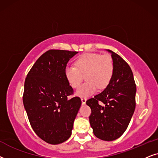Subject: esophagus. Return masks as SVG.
<instances>
[{
	"label": "esophagus",
	"mask_w": 158,
	"mask_h": 158,
	"mask_svg": "<svg viewBox=\"0 0 158 158\" xmlns=\"http://www.w3.org/2000/svg\"><path fill=\"white\" fill-rule=\"evenodd\" d=\"M81 102H82V104H85L86 103V101H87V99L85 98H81Z\"/></svg>",
	"instance_id": "1"
}]
</instances>
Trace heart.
Listing matches in <instances>:
<instances>
[{
  "mask_svg": "<svg viewBox=\"0 0 158 158\" xmlns=\"http://www.w3.org/2000/svg\"><path fill=\"white\" fill-rule=\"evenodd\" d=\"M114 64L110 55L86 53L78 58L75 66H66L65 76L71 87L77 88L85 77L86 82L77 91V95L87 98L99 88L105 89L112 79Z\"/></svg>",
  "mask_w": 158,
  "mask_h": 158,
  "instance_id": "1",
  "label": "heart"
}]
</instances>
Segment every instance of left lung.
Returning <instances> with one entry per match:
<instances>
[{
  "label": "left lung",
  "mask_w": 158,
  "mask_h": 158,
  "mask_svg": "<svg viewBox=\"0 0 158 158\" xmlns=\"http://www.w3.org/2000/svg\"><path fill=\"white\" fill-rule=\"evenodd\" d=\"M111 53L114 73L101 93L87 100L91 108L90 126L96 137L113 141L124 133L136 107V87L129 64L115 52Z\"/></svg>",
  "instance_id": "left-lung-1"
}]
</instances>
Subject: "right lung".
<instances>
[{
    "mask_svg": "<svg viewBox=\"0 0 158 158\" xmlns=\"http://www.w3.org/2000/svg\"><path fill=\"white\" fill-rule=\"evenodd\" d=\"M77 51L50 50L29 71L23 103L35 134L47 143L58 144L71 135L73 121L81 105L65 76L67 63Z\"/></svg>",
    "mask_w": 158,
    "mask_h": 158,
    "instance_id": "right-lung-1",
    "label": "right lung"
}]
</instances>
